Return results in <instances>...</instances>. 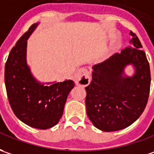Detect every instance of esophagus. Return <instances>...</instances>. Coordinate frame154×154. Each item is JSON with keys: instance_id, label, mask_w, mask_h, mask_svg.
<instances>
[{"instance_id": "34e87169", "label": "esophagus", "mask_w": 154, "mask_h": 154, "mask_svg": "<svg viewBox=\"0 0 154 154\" xmlns=\"http://www.w3.org/2000/svg\"><path fill=\"white\" fill-rule=\"evenodd\" d=\"M91 82V75L86 69L80 68L75 75V83L77 85L87 86Z\"/></svg>"}]
</instances>
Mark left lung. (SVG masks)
<instances>
[{"instance_id":"8db88e82","label":"left lung","mask_w":154,"mask_h":154,"mask_svg":"<svg viewBox=\"0 0 154 154\" xmlns=\"http://www.w3.org/2000/svg\"><path fill=\"white\" fill-rule=\"evenodd\" d=\"M130 47L92 67V80L85 87V106L95 128L114 132L128 128L139 118L148 102L151 75L146 54L135 33L130 32ZM129 65L134 74L128 76Z\"/></svg>"}]
</instances>
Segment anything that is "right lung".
I'll use <instances>...</instances> for the list:
<instances>
[{
  "mask_svg": "<svg viewBox=\"0 0 154 154\" xmlns=\"http://www.w3.org/2000/svg\"><path fill=\"white\" fill-rule=\"evenodd\" d=\"M38 24H32L11 50L5 65V85L17 117L29 127L44 130L59 122L75 83L71 79L44 83L33 76L26 62V46Z\"/></svg>",
  "mask_w": 154,
  "mask_h": 154,
  "instance_id": "obj_1",
  "label": "right lung"
}]
</instances>
